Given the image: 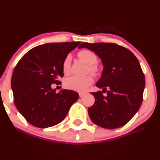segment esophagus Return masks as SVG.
<instances>
[{
	"mask_svg": "<svg viewBox=\"0 0 160 160\" xmlns=\"http://www.w3.org/2000/svg\"><path fill=\"white\" fill-rule=\"evenodd\" d=\"M79 95H80V98H82V97H83L84 95H85V93H84V92H80V93H79Z\"/></svg>",
	"mask_w": 160,
	"mask_h": 160,
	"instance_id": "34e87169",
	"label": "esophagus"
}]
</instances>
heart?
Instances as JSON below:
<instances>
[{"instance_id":"1","label":"heart","mask_w":160,"mask_h":160,"mask_svg":"<svg viewBox=\"0 0 160 160\" xmlns=\"http://www.w3.org/2000/svg\"><path fill=\"white\" fill-rule=\"evenodd\" d=\"M79 58L88 65L87 72H90L94 76L100 74L101 68L97 64L98 56L93 51L89 49H82L78 52ZM71 65V56L67 55L62 62V71L64 74H68L70 72ZM93 82L92 77L91 75H86L83 77L72 76L66 78L64 82V86L66 89L76 92H83Z\"/></svg>"}]
</instances>
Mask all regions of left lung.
Masks as SVG:
<instances>
[{
	"instance_id": "left-lung-1",
	"label": "left lung",
	"mask_w": 160,
	"mask_h": 160,
	"mask_svg": "<svg viewBox=\"0 0 160 160\" xmlns=\"http://www.w3.org/2000/svg\"><path fill=\"white\" fill-rule=\"evenodd\" d=\"M95 52L104 65L96 86L102 91L92 92L95 103L88 108L91 120L102 128H117L126 125L140 108L145 86L140 63L129 49L113 43H82ZM107 92L104 97L102 92Z\"/></svg>"
}]
</instances>
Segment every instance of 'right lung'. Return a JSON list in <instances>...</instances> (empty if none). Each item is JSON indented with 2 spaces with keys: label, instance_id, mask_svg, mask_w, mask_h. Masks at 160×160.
Instances as JSON below:
<instances>
[{
  "label": "right lung",
  "instance_id": "right-lung-1",
  "mask_svg": "<svg viewBox=\"0 0 160 160\" xmlns=\"http://www.w3.org/2000/svg\"><path fill=\"white\" fill-rule=\"evenodd\" d=\"M80 42L46 43L25 53L16 65L11 79L13 101L27 122L38 128L61 122L79 94L62 89L56 93L52 83L64 76V58Z\"/></svg>",
  "mask_w": 160,
  "mask_h": 160
}]
</instances>
